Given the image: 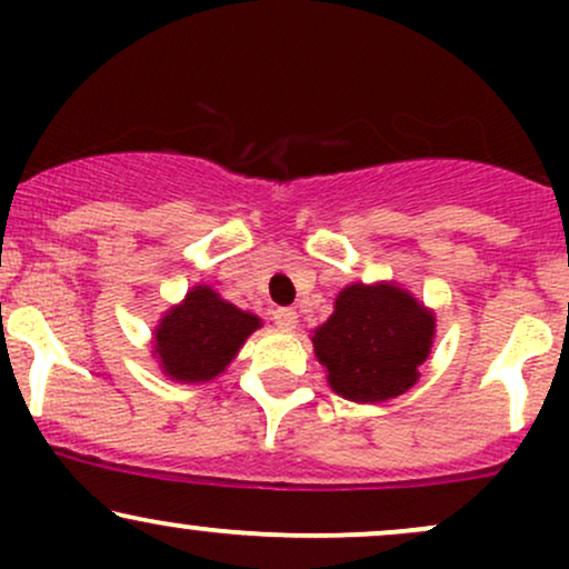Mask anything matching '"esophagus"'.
Segmentation results:
<instances>
[{
	"label": "esophagus",
	"mask_w": 569,
	"mask_h": 569,
	"mask_svg": "<svg viewBox=\"0 0 569 569\" xmlns=\"http://www.w3.org/2000/svg\"><path fill=\"white\" fill-rule=\"evenodd\" d=\"M272 321H276L278 329L291 331L297 329V312L291 307H278V310H272Z\"/></svg>",
	"instance_id": "obj_1"
}]
</instances>
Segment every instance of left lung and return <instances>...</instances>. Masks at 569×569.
<instances>
[{
  "instance_id": "8db88e82",
  "label": "left lung",
  "mask_w": 569,
  "mask_h": 569,
  "mask_svg": "<svg viewBox=\"0 0 569 569\" xmlns=\"http://www.w3.org/2000/svg\"><path fill=\"white\" fill-rule=\"evenodd\" d=\"M433 329V316L407 291L352 283L337 297L335 316L316 329L312 345L339 396L375 403L417 382Z\"/></svg>"
}]
</instances>
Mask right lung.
Masks as SVG:
<instances>
[{
    "label": "right lung",
    "mask_w": 569,
    "mask_h": 569,
    "mask_svg": "<svg viewBox=\"0 0 569 569\" xmlns=\"http://www.w3.org/2000/svg\"><path fill=\"white\" fill-rule=\"evenodd\" d=\"M259 318L224 302L208 286H198L158 326L154 352L162 371L181 382H206L224 371Z\"/></svg>",
    "instance_id": "1"
}]
</instances>
